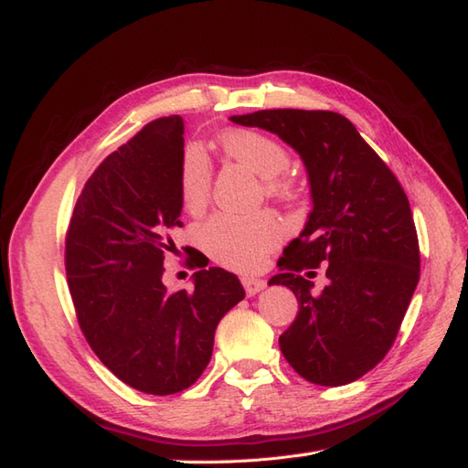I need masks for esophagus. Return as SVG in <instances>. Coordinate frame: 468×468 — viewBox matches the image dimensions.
I'll list each match as a JSON object with an SVG mask.
<instances>
[{"label":"esophagus","instance_id":"esophagus-1","mask_svg":"<svg viewBox=\"0 0 468 468\" xmlns=\"http://www.w3.org/2000/svg\"><path fill=\"white\" fill-rule=\"evenodd\" d=\"M241 285L247 295H255L260 293L263 287H265V282L263 280H257V277H241Z\"/></svg>","mask_w":468,"mask_h":468}]
</instances>
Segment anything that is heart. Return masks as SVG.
Returning <instances> with one entry per match:
<instances>
[{
	"label": "heart",
	"mask_w": 468,
	"mask_h": 468,
	"mask_svg": "<svg viewBox=\"0 0 468 468\" xmlns=\"http://www.w3.org/2000/svg\"><path fill=\"white\" fill-rule=\"evenodd\" d=\"M223 153L261 176L265 195L277 203H292L297 186L285 168L290 151L273 136L257 131H229L221 136ZM211 163L198 146H186L178 168V195L186 211L197 213L211 195ZM198 243L218 265L233 271H255L267 253L282 241V227L270 213H217L198 227Z\"/></svg>",
	"instance_id": "heart-1"
}]
</instances>
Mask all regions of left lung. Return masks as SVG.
Here are the masks:
<instances>
[{"instance_id": "left-lung-1", "label": "left lung", "mask_w": 468, "mask_h": 468, "mask_svg": "<svg viewBox=\"0 0 468 468\" xmlns=\"http://www.w3.org/2000/svg\"><path fill=\"white\" fill-rule=\"evenodd\" d=\"M231 121L275 133L303 158L314 211L270 280L300 305L280 347L307 382L350 384L384 360L420 280L409 197L342 114L273 108ZM320 266L328 285L314 294L309 280Z\"/></svg>"}]
</instances>
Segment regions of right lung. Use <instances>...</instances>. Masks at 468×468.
Wrapping results in <instances>:
<instances>
[{"label":"right lung","instance_id":"add662e5","mask_svg":"<svg viewBox=\"0 0 468 468\" xmlns=\"http://www.w3.org/2000/svg\"><path fill=\"white\" fill-rule=\"evenodd\" d=\"M183 134L181 116H163L108 154L66 231L68 290L86 342L118 380L154 396L197 382L217 324L245 297L221 267L195 271V290L163 285L171 233L183 227Z\"/></svg>","mask_w":468,"mask_h":468}]
</instances>
